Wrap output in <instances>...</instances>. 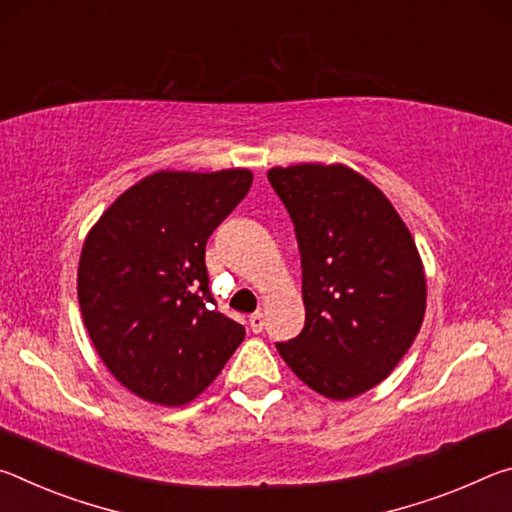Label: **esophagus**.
Masks as SVG:
<instances>
[{
  "label": "esophagus",
  "mask_w": 512,
  "mask_h": 512,
  "mask_svg": "<svg viewBox=\"0 0 512 512\" xmlns=\"http://www.w3.org/2000/svg\"><path fill=\"white\" fill-rule=\"evenodd\" d=\"M248 325H250V329H253L255 334H259L264 329V316L257 311V314H253V316L248 318Z\"/></svg>",
  "instance_id": "34e87169"
}]
</instances>
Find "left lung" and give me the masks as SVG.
I'll return each mask as SVG.
<instances>
[{
    "label": "left lung",
    "instance_id": "left-lung-1",
    "mask_svg": "<svg viewBox=\"0 0 512 512\" xmlns=\"http://www.w3.org/2000/svg\"><path fill=\"white\" fill-rule=\"evenodd\" d=\"M302 264L305 327L277 352L329 400L391 375L420 332L427 280L418 248L379 189L345 164L273 167Z\"/></svg>",
    "mask_w": 512,
    "mask_h": 512
}]
</instances>
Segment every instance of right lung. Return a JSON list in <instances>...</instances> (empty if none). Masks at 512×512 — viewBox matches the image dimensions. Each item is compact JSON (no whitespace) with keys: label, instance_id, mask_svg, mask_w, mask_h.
<instances>
[{"label":"right lung","instance_id":"1","mask_svg":"<svg viewBox=\"0 0 512 512\" xmlns=\"http://www.w3.org/2000/svg\"><path fill=\"white\" fill-rule=\"evenodd\" d=\"M250 185L248 169L155 171L85 237V329L119 384L146 402H192L244 341V325L212 307L205 244Z\"/></svg>","mask_w":512,"mask_h":512}]
</instances>
